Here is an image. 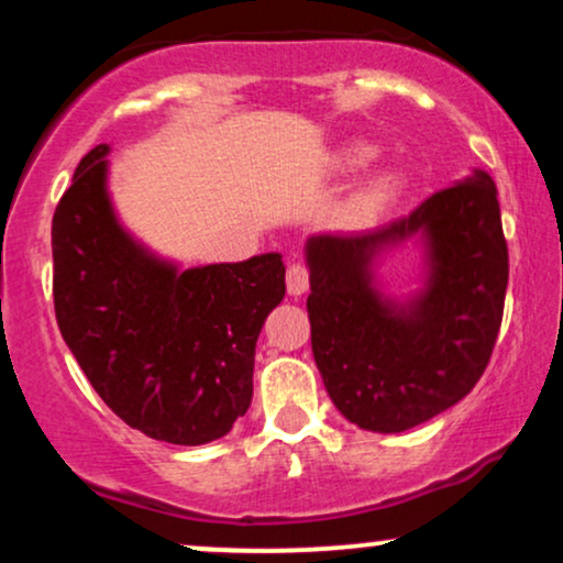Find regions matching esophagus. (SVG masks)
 <instances>
[{
  "mask_svg": "<svg viewBox=\"0 0 563 563\" xmlns=\"http://www.w3.org/2000/svg\"><path fill=\"white\" fill-rule=\"evenodd\" d=\"M286 286L290 296H301L307 294L309 288V269L303 264H290L286 273Z\"/></svg>",
  "mask_w": 563,
  "mask_h": 563,
  "instance_id": "34e87169",
  "label": "esophagus"
}]
</instances>
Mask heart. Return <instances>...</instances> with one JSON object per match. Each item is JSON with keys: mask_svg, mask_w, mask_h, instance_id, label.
<instances>
[{"mask_svg": "<svg viewBox=\"0 0 563 563\" xmlns=\"http://www.w3.org/2000/svg\"><path fill=\"white\" fill-rule=\"evenodd\" d=\"M371 145H349L344 153H341V164L344 166H365L367 161L373 158ZM397 177L394 174H380V177L373 179L371 185L360 192L357 198V211H376L380 206H386L391 200L394 192H397Z\"/></svg>", "mask_w": 563, "mask_h": 563, "instance_id": "b5f03b06", "label": "heart"}]
</instances>
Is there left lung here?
Here are the masks:
<instances>
[{"instance_id":"obj_1","label":"left lung","mask_w":563,"mask_h":563,"mask_svg":"<svg viewBox=\"0 0 563 563\" xmlns=\"http://www.w3.org/2000/svg\"><path fill=\"white\" fill-rule=\"evenodd\" d=\"M421 231L430 280L405 308L372 286V260ZM312 354L346 421L397 434L461 402L482 378L503 322L508 245L487 172L444 187L367 232L307 241Z\"/></svg>"}]
</instances>
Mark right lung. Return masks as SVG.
<instances>
[{"label":"right lung","mask_w":563,"mask_h":563,"mask_svg":"<svg viewBox=\"0 0 563 563\" xmlns=\"http://www.w3.org/2000/svg\"><path fill=\"white\" fill-rule=\"evenodd\" d=\"M108 145L76 166L53 217L63 339L121 421L169 444L224 437L254 394L256 339L286 296L280 254L179 273L126 235L106 190Z\"/></svg>","instance_id":"obj_1"}]
</instances>
